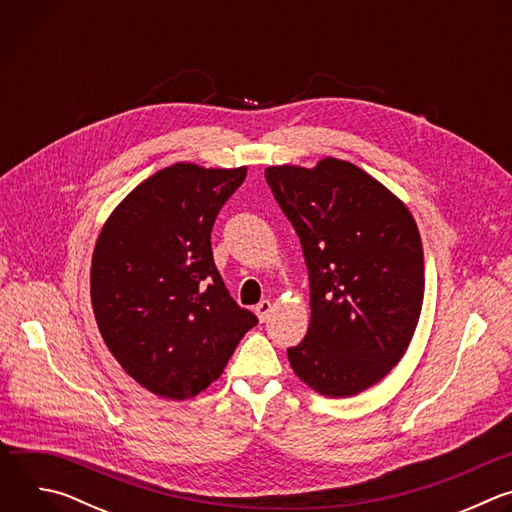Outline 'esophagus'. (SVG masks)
<instances>
[{"instance_id":"esophagus-1","label":"esophagus","mask_w":512,"mask_h":512,"mask_svg":"<svg viewBox=\"0 0 512 512\" xmlns=\"http://www.w3.org/2000/svg\"><path fill=\"white\" fill-rule=\"evenodd\" d=\"M271 312H273V304H271L269 300H263V302H259V304L255 306V314H257V318H259L261 322H265V320L271 316Z\"/></svg>"}]
</instances>
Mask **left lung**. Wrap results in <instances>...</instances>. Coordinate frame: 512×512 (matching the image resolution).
Here are the masks:
<instances>
[{
  "label": "left lung",
  "instance_id": "1",
  "mask_svg": "<svg viewBox=\"0 0 512 512\" xmlns=\"http://www.w3.org/2000/svg\"><path fill=\"white\" fill-rule=\"evenodd\" d=\"M265 180L294 225L310 271V326L287 350L324 397H352L403 358L423 306V245L407 204L352 162L269 166Z\"/></svg>",
  "mask_w": 512,
  "mask_h": 512
}]
</instances>
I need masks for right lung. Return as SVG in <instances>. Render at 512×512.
Returning a JSON list of instances; mask_svg holds the SVG:
<instances>
[{
	"mask_svg": "<svg viewBox=\"0 0 512 512\" xmlns=\"http://www.w3.org/2000/svg\"><path fill=\"white\" fill-rule=\"evenodd\" d=\"M247 166L176 162L109 214L91 261V304L121 369L150 393L184 401L223 375L257 318L214 267L210 231Z\"/></svg>",
	"mask_w": 512,
	"mask_h": 512,
	"instance_id": "add662e5",
	"label": "right lung"
}]
</instances>
